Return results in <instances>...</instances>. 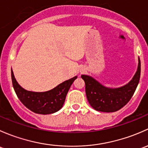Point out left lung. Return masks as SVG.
I'll list each match as a JSON object with an SVG mask.
<instances>
[{
  "instance_id": "1",
  "label": "left lung",
  "mask_w": 148,
  "mask_h": 148,
  "mask_svg": "<svg viewBox=\"0 0 148 148\" xmlns=\"http://www.w3.org/2000/svg\"><path fill=\"white\" fill-rule=\"evenodd\" d=\"M85 83V92L90 105L95 110L112 112L124 107L133 95L140 77V60L138 70L127 85L118 88L105 87L91 76L82 75Z\"/></svg>"
}]
</instances>
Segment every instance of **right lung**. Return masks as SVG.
Returning <instances> with one entry per match:
<instances>
[{
    "instance_id": "right-lung-1",
    "label": "right lung",
    "mask_w": 148,
    "mask_h": 148,
    "mask_svg": "<svg viewBox=\"0 0 148 148\" xmlns=\"http://www.w3.org/2000/svg\"><path fill=\"white\" fill-rule=\"evenodd\" d=\"M13 86L21 103L35 113L48 115L54 113L63 107L67 93L77 76L59 84L46 92H32L23 88L16 81L11 70Z\"/></svg>"
}]
</instances>
